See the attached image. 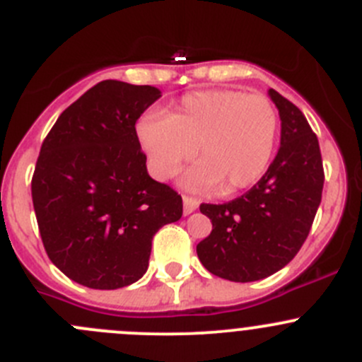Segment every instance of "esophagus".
Instances as JSON below:
<instances>
[{"label": "esophagus", "mask_w": 362, "mask_h": 362, "mask_svg": "<svg viewBox=\"0 0 362 362\" xmlns=\"http://www.w3.org/2000/svg\"><path fill=\"white\" fill-rule=\"evenodd\" d=\"M182 202H184V215L192 214V211H194L196 208L199 206V202H198V199L189 198V196H184V198H182Z\"/></svg>", "instance_id": "1"}]
</instances>
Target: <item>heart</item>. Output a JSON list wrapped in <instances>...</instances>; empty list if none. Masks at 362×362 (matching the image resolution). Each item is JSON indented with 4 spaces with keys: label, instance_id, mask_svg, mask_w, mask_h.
<instances>
[{
    "label": "heart",
    "instance_id": "heart-1",
    "mask_svg": "<svg viewBox=\"0 0 362 362\" xmlns=\"http://www.w3.org/2000/svg\"><path fill=\"white\" fill-rule=\"evenodd\" d=\"M138 141L152 173L175 177L194 156L184 177L191 191L218 185L224 194L257 184L272 163L279 136V113L261 94L199 90L185 94L168 117L148 113L136 126Z\"/></svg>",
    "mask_w": 362,
    "mask_h": 362
}]
</instances>
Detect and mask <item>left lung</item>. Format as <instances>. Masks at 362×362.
Wrapping results in <instances>:
<instances>
[{"instance_id":"obj_1","label":"left lung","mask_w":362,"mask_h":362,"mask_svg":"<svg viewBox=\"0 0 362 362\" xmlns=\"http://www.w3.org/2000/svg\"><path fill=\"white\" fill-rule=\"evenodd\" d=\"M280 115V148L249 192L224 204L199 206L211 221L198 243L202 264L231 282H255L289 264L308 236L322 199L319 140L296 105L268 90Z\"/></svg>"}]
</instances>
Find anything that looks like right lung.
I'll return each instance as SVG.
<instances>
[{
    "label": "right lung",
    "instance_id": "1",
    "mask_svg": "<svg viewBox=\"0 0 362 362\" xmlns=\"http://www.w3.org/2000/svg\"><path fill=\"white\" fill-rule=\"evenodd\" d=\"M152 86L103 80L59 115L40 151L33 206L50 261L73 282L112 291L145 275L152 238L182 198L148 175L136 120Z\"/></svg>",
    "mask_w": 362,
    "mask_h": 362
}]
</instances>
